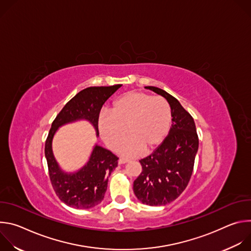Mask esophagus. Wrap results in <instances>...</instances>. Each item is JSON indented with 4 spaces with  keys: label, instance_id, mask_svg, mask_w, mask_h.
Returning <instances> with one entry per match:
<instances>
[{
    "label": "esophagus",
    "instance_id": "esophagus-1",
    "mask_svg": "<svg viewBox=\"0 0 251 251\" xmlns=\"http://www.w3.org/2000/svg\"><path fill=\"white\" fill-rule=\"evenodd\" d=\"M127 162H128V160H126V159H119V160H118V164H119V165L126 164Z\"/></svg>",
    "mask_w": 251,
    "mask_h": 251
}]
</instances>
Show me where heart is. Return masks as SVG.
<instances>
[{"mask_svg": "<svg viewBox=\"0 0 251 251\" xmlns=\"http://www.w3.org/2000/svg\"><path fill=\"white\" fill-rule=\"evenodd\" d=\"M172 125V112L168 102L160 96L131 91L119 97L110 113H101L98 130L102 140L111 150H117L127 134L121 153L136 156L142 150L151 151L160 146Z\"/></svg>", "mask_w": 251, "mask_h": 251, "instance_id": "obj_1", "label": "heart"}]
</instances>
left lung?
<instances>
[{"label": "left lung", "mask_w": 251, "mask_h": 251, "mask_svg": "<svg viewBox=\"0 0 251 251\" xmlns=\"http://www.w3.org/2000/svg\"><path fill=\"white\" fill-rule=\"evenodd\" d=\"M145 88L167 100L173 124L162 144L150 156L140 160L142 173L134 181L133 191L142 203L166 205L180 196L189 184L199 138L193 117L180 102L161 88Z\"/></svg>", "instance_id": "1"}]
</instances>
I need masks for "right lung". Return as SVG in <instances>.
Instances as JSON below:
<instances>
[{
  "instance_id": "obj_1",
  "label": "right lung",
  "mask_w": 251,
  "mask_h": 251,
  "mask_svg": "<svg viewBox=\"0 0 251 251\" xmlns=\"http://www.w3.org/2000/svg\"><path fill=\"white\" fill-rule=\"evenodd\" d=\"M121 86H93L81 90L64 105L51 124L45 147L50 178L57 197L71 207L91 208L103 201L108 177L117 167L118 158L95 144L84 166L75 172H66L60 168L53 155V137L60 127L81 120L89 122L98 137L99 112L106 100Z\"/></svg>"
}]
</instances>
